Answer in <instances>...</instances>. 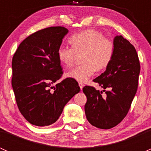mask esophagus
Wrapping results in <instances>:
<instances>
[{"mask_svg": "<svg viewBox=\"0 0 151 151\" xmlns=\"http://www.w3.org/2000/svg\"><path fill=\"white\" fill-rule=\"evenodd\" d=\"M79 86H80V89H81V90H83V87H84V85H83V83H79Z\"/></svg>", "mask_w": 151, "mask_h": 151, "instance_id": "esophagus-1", "label": "esophagus"}]
</instances>
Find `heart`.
Returning a JSON list of instances; mask_svg holds the SVG:
<instances>
[{
    "label": "heart",
    "mask_w": 151,
    "mask_h": 151,
    "mask_svg": "<svg viewBox=\"0 0 151 151\" xmlns=\"http://www.w3.org/2000/svg\"><path fill=\"white\" fill-rule=\"evenodd\" d=\"M69 43L72 47H60L58 49V61L63 66L69 67L74 63L76 54H83V65L71 68L66 77L80 83H85L94 74L96 70L106 68L113 58L115 45L110 39L96 30L88 29L71 36Z\"/></svg>",
    "instance_id": "b5f03b06"
}]
</instances>
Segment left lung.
I'll list each match as a JSON object with an SVG mask.
<instances>
[{
    "label": "left lung",
    "mask_w": 151,
    "mask_h": 151,
    "mask_svg": "<svg viewBox=\"0 0 151 151\" xmlns=\"http://www.w3.org/2000/svg\"><path fill=\"white\" fill-rule=\"evenodd\" d=\"M115 52L104 73L94 79L105 92L85 86L87 120L99 129H109L126 116L138 87L140 65L134 47L122 36L113 39Z\"/></svg>",
    "instance_id": "obj_1"
}]
</instances>
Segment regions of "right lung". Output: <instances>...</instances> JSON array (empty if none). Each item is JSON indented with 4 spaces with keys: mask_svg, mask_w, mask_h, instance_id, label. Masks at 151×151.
<instances>
[{
    "mask_svg": "<svg viewBox=\"0 0 151 151\" xmlns=\"http://www.w3.org/2000/svg\"><path fill=\"white\" fill-rule=\"evenodd\" d=\"M64 27H50L30 35L21 42L12 58V85L17 104L31 124L54 123L68 101L80 91L76 80L66 78L51 88L63 71L57 56Z\"/></svg>",
    "mask_w": 151,
    "mask_h": 151,
    "instance_id": "add662e5",
    "label": "right lung"
}]
</instances>
